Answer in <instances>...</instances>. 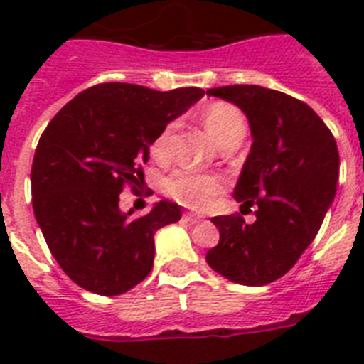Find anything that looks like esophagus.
Masks as SVG:
<instances>
[{"mask_svg": "<svg viewBox=\"0 0 364 364\" xmlns=\"http://www.w3.org/2000/svg\"><path fill=\"white\" fill-rule=\"evenodd\" d=\"M181 219H183V221H185V223H188V225H194V223H200V221H202V217H200V215H194V213H183Z\"/></svg>", "mask_w": 364, "mask_h": 364, "instance_id": "obj_1", "label": "esophagus"}]
</instances>
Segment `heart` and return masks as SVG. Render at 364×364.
<instances>
[{"label":"heart","instance_id":"1","mask_svg":"<svg viewBox=\"0 0 364 364\" xmlns=\"http://www.w3.org/2000/svg\"><path fill=\"white\" fill-rule=\"evenodd\" d=\"M202 121L217 143L225 141L227 137L243 136L245 119L238 107L225 102H213L202 113ZM173 124H168L153 141V154L156 159H164L170 147V137ZM164 193L176 202L194 210H202L210 205L221 191V181L208 173H196L191 170H176L166 177L162 183Z\"/></svg>","mask_w":364,"mask_h":364}]
</instances>
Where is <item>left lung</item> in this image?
Listing matches in <instances>:
<instances>
[{
  "instance_id": "left-lung-1",
  "label": "left lung",
  "mask_w": 364,
  "mask_h": 364,
  "mask_svg": "<svg viewBox=\"0 0 364 364\" xmlns=\"http://www.w3.org/2000/svg\"><path fill=\"white\" fill-rule=\"evenodd\" d=\"M208 94L247 117L253 143L234 198L257 205V219L213 217L221 240L205 260L230 282L260 287L285 276L319 232L336 194L338 147L316 111L293 96L257 85Z\"/></svg>"
}]
</instances>
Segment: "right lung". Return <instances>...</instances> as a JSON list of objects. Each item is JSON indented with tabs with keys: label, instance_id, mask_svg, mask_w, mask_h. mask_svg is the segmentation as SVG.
<instances>
[{
	"label": "right lung",
	"instance_id": "1",
	"mask_svg": "<svg viewBox=\"0 0 364 364\" xmlns=\"http://www.w3.org/2000/svg\"><path fill=\"white\" fill-rule=\"evenodd\" d=\"M202 96L196 87L159 92L104 82L48 122L31 166V204L50 253L79 287L115 296L153 270L154 232L179 221L181 205L160 200L134 219L119 200L124 185L143 179L156 136Z\"/></svg>",
	"mask_w": 364,
	"mask_h": 364
}]
</instances>
